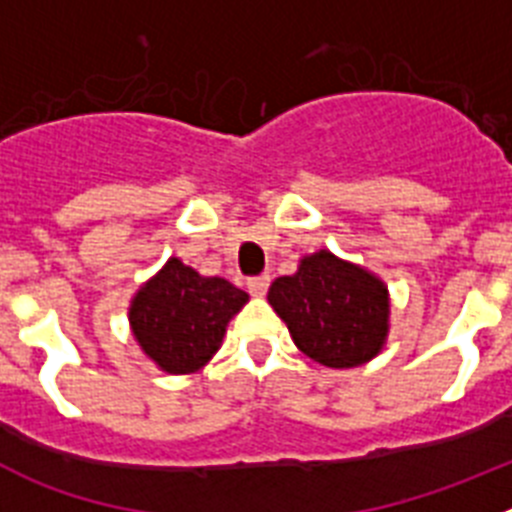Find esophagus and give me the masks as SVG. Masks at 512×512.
Wrapping results in <instances>:
<instances>
[{"label":"esophagus","mask_w":512,"mask_h":512,"mask_svg":"<svg viewBox=\"0 0 512 512\" xmlns=\"http://www.w3.org/2000/svg\"><path fill=\"white\" fill-rule=\"evenodd\" d=\"M269 282H271L269 274H261V277L248 279V292H251L253 297H264L266 289H269Z\"/></svg>","instance_id":"34e87169"}]
</instances>
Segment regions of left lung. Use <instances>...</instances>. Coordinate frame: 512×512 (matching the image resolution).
Returning <instances> with one entry per match:
<instances>
[{
  "label": "left lung",
  "instance_id": "left-lung-1",
  "mask_svg": "<svg viewBox=\"0 0 512 512\" xmlns=\"http://www.w3.org/2000/svg\"><path fill=\"white\" fill-rule=\"evenodd\" d=\"M302 354L328 369H354L382 354L390 336V289L374 271L328 248L302 256L266 295Z\"/></svg>",
  "mask_w": 512,
  "mask_h": 512
}]
</instances>
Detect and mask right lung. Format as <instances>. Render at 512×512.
<instances>
[{
    "label": "right lung",
    "instance_id": "1",
    "mask_svg": "<svg viewBox=\"0 0 512 512\" xmlns=\"http://www.w3.org/2000/svg\"><path fill=\"white\" fill-rule=\"evenodd\" d=\"M246 302V292L228 279L202 277L171 256L130 300V333L156 369L194 374L220 351L228 323Z\"/></svg>",
    "mask_w": 512,
    "mask_h": 512
}]
</instances>
